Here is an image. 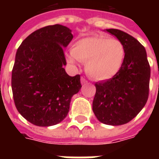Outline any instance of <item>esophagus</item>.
I'll use <instances>...</instances> for the list:
<instances>
[{
  "label": "esophagus",
  "mask_w": 159,
  "mask_h": 159,
  "mask_svg": "<svg viewBox=\"0 0 159 159\" xmlns=\"http://www.w3.org/2000/svg\"><path fill=\"white\" fill-rule=\"evenodd\" d=\"M81 83H82V85L87 84V80L86 79V78H84V77H82V78H81Z\"/></svg>",
  "instance_id": "esophagus-1"
}]
</instances>
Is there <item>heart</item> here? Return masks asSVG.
<instances>
[{"label": "heart", "mask_w": 159, "mask_h": 159, "mask_svg": "<svg viewBox=\"0 0 159 159\" xmlns=\"http://www.w3.org/2000/svg\"><path fill=\"white\" fill-rule=\"evenodd\" d=\"M72 54L68 57L70 62H74L75 58L86 62L87 74L93 79L103 81L118 73L123 65L125 50L118 39L94 35L77 41L72 48Z\"/></svg>", "instance_id": "heart-1"}]
</instances>
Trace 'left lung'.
<instances>
[{"mask_svg": "<svg viewBox=\"0 0 159 159\" xmlns=\"http://www.w3.org/2000/svg\"><path fill=\"white\" fill-rule=\"evenodd\" d=\"M106 31L123 43L125 55L116 76L95 83L92 111L100 122L121 125L133 120L148 101L150 66L145 48L133 36L116 29Z\"/></svg>", "mask_w": 159, "mask_h": 159, "instance_id": "obj_1", "label": "left lung"}]
</instances>
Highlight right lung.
I'll return each instance as SVG.
<instances>
[{"mask_svg": "<svg viewBox=\"0 0 159 159\" xmlns=\"http://www.w3.org/2000/svg\"><path fill=\"white\" fill-rule=\"evenodd\" d=\"M72 38L66 26H45L30 34L17 49L11 77L14 102L19 113L34 125L63 120L72 96L82 87L80 75L70 77L63 68V48Z\"/></svg>", "mask_w": 159, "mask_h": 159, "instance_id": "obj_1", "label": "right lung"}]
</instances>
